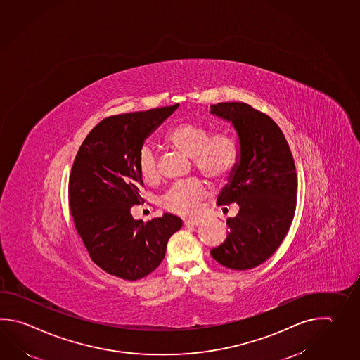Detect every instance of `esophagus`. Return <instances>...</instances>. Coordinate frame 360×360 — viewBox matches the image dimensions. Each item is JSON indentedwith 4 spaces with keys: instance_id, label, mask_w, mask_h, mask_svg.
<instances>
[{
    "instance_id": "obj_1",
    "label": "esophagus",
    "mask_w": 360,
    "mask_h": 360,
    "mask_svg": "<svg viewBox=\"0 0 360 360\" xmlns=\"http://www.w3.org/2000/svg\"><path fill=\"white\" fill-rule=\"evenodd\" d=\"M202 220L201 219H184V226L187 227H193V226H198L201 224Z\"/></svg>"
}]
</instances>
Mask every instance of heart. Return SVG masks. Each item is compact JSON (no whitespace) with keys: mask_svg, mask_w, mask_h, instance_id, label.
I'll use <instances>...</instances> for the list:
<instances>
[{"mask_svg":"<svg viewBox=\"0 0 360 360\" xmlns=\"http://www.w3.org/2000/svg\"><path fill=\"white\" fill-rule=\"evenodd\" d=\"M209 133L205 125L182 122L167 133L165 140L170 146L191 156L195 167L202 174L213 179H221L235 167L238 147L229 133L218 132L212 136ZM137 167L143 181L155 182L159 178L158 154L154 147H141ZM206 195L205 184L198 179H188L173 184L162 196V204L172 213L190 215L198 213Z\"/></svg>","mask_w":360,"mask_h":360,"instance_id":"1","label":"heart"}]
</instances>
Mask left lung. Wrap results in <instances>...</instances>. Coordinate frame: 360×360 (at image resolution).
<instances>
[{"label": "left lung", "mask_w": 360, "mask_h": 360, "mask_svg": "<svg viewBox=\"0 0 360 360\" xmlns=\"http://www.w3.org/2000/svg\"><path fill=\"white\" fill-rule=\"evenodd\" d=\"M210 114L231 123L238 143L237 162L217 202L240 207L237 217L228 218L226 241L210 254L223 266L246 271L273 255L292 223L294 158L278 125L248 103L210 105Z\"/></svg>", "instance_id": "8db88e82"}]
</instances>
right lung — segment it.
<instances>
[{"mask_svg": "<svg viewBox=\"0 0 360 360\" xmlns=\"http://www.w3.org/2000/svg\"><path fill=\"white\" fill-rule=\"evenodd\" d=\"M178 106L106 117L75 156L69 179L74 224L91 259L119 278L136 281L156 269L170 236L182 227L173 214L143 223L131 213L142 200L139 151Z\"/></svg>", "mask_w": 360, "mask_h": 360, "instance_id": "obj_1", "label": "right lung"}]
</instances>
